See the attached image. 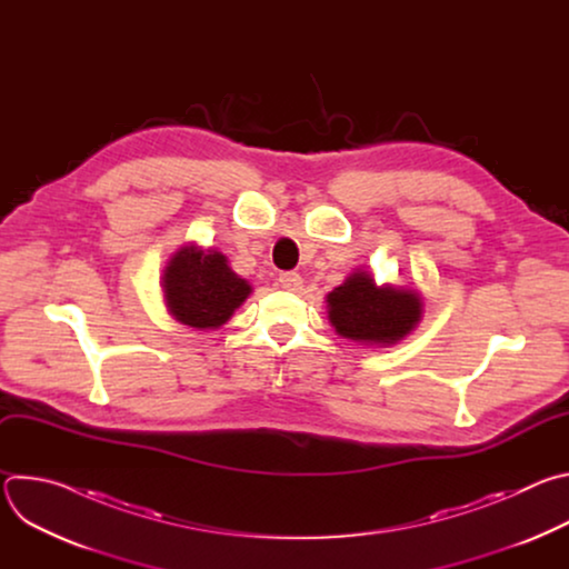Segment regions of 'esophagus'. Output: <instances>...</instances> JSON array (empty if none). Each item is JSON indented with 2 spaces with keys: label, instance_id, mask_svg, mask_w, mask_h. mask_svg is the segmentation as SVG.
<instances>
[{
  "label": "esophagus",
  "instance_id": "1",
  "mask_svg": "<svg viewBox=\"0 0 569 569\" xmlns=\"http://www.w3.org/2000/svg\"><path fill=\"white\" fill-rule=\"evenodd\" d=\"M279 286L288 292H299L303 286V279L297 272H283V274H279Z\"/></svg>",
  "mask_w": 569,
  "mask_h": 569
}]
</instances>
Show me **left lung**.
<instances>
[{"label": "left lung", "mask_w": 569, "mask_h": 569, "mask_svg": "<svg viewBox=\"0 0 569 569\" xmlns=\"http://www.w3.org/2000/svg\"><path fill=\"white\" fill-rule=\"evenodd\" d=\"M327 312L340 338L367 347H391L417 329L423 297L408 286H376L373 274L358 268L327 295Z\"/></svg>", "instance_id": "left-lung-1"}]
</instances>
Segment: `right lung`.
<instances>
[{"label":"right lung","mask_w":569,"mask_h":569,"mask_svg":"<svg viewBox=\"0 0 569 569\" xmlns=\"http://www.w3.org/2000/svg\"><path fill=\"white\" fill-rule=\"evenodd\" d=\"M161 292L169 315L196 331H213L227 323L233 310L252 292L250 281L240 279L222 252L182 246L161 274Z\"/></svg>","instance_id":"right-lung-1"}]
</instances>
